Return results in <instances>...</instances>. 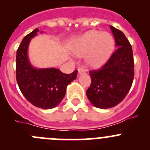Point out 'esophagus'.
<instances>
[{"instance_id": "1", "label": "esophagus", "mask_w": 150, "mask_h": 150, "mask_svg": "<svg viewBox=\"0 0 150 150\" xmlns=\"http://www.w3.org/2000/svg\"><path fill=\"white\" fill-rule=\"evenodd\" d=\"M78 72L79 75H81V74L86 73V70L83 69V68H78Z\"/></svg>"}]
</instances>
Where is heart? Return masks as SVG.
<instances>
[{
	"label": "heart",
	"mask_w": 150,
	"mask_h": 150,
	"mask_svg": "<svg viewBox=\"0 0 150 150\" xmlns=\"http://www.w3.org/2000/svg\"><path fill=\"white\" fill-rule=\"evenodd\" d=\"M114 38L107 32L89 30L77 39L71 48L78 57L86 56L88 65L98 68L103 66L114 49Z\"/></svg>",
	"instance_id": "b5f03b06"
}]
</instances>
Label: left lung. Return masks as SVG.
I'll list each match as a JSON object with an SVG mask.
<instances>
[{"label": "left lung", "mask_w": 150, "mask_h": 150, "mask_svg": "<svg viewBox=\"0 0 150 150\" xmlns=\"http://www.w3.org/2000/svg\"><path fill=\"white\" fill-rule=\"evenodd\" d=\"M110 28L117 49L100 69L89 72L91 84L86 91L91 103L100 109L120 103L128 94L134 77L131 45L122 31L111 25Z\"/></svg>", "instance_id": "8db88e82"}]
</instances>
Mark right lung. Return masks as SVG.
<instances>
[{
  "instance_id": "right-lung-1",
  "label": "right lung",
  "mask_w": 150,
  "mask_h": 150,
  "mask_svg": "<svg viewBox=\"0 0 150 150\" xmlns=\"http://www.w3.org/2000/svg\"><path fill=\"white\" fill-rule=\"evenodd\" d=\"M39 31V29H35L21 42L16 51V77L19 89L28 102L39 108L49 110L62 102L67 86L76 79L78 71L64 74L57 68H38L31 64L29 45Z\"/></svg>"
}]
</instances>
